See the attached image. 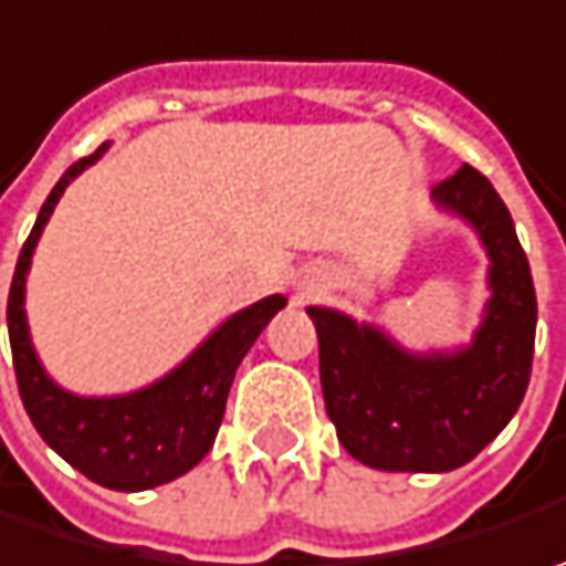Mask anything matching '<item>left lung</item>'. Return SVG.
Wrapping results in <instances>:
<instances>
[{
    "instance_id": "left-lung-1",
    "label": "left lung",
    "mask_w": 566,
    "mask_h": 566,
    "mask_svg": "<svg viewBox=\"0 0 566 566\" xmlns=\"http://www.w3.org/2000/svg\"><path fill=\"white\" fill-rule=\"evenodd\" d=\"M430 199L472 224L491 259V301L472 345L411 355L377 326L307 307L335 433L357 462L380 472L465 465L510 424L532 374L538 304L504 199L469 164L433 186Z\"/></svg>"
}]
</instances>
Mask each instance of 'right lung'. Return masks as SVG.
<instances>
[{"label": "right lung", "instance_id": "add662e5", "mask_svg": "<svg viewBox=\"0 0 566 566\" xmlns=\"http://www.w3.org/2000/svg\"><path fill=\"white\" fill-rule=\"evenodd\" d=\"M107 148L111 145L104 142L94 155L75 160L46 196L34 231L24 240L14 265L9 291V338L21 402L46 447H53L85 479L111 491H148L186 475L209 453L214 433L221 428L240 360L287 301L282 294H272L256 301L253 307L228 316L180 367L129 396L85 399L50 380L31 345V329L24 316V282L34 247L65 186L94 160H101Z\"/></svg>", "mask_w": 566, "mask_h": 566}]
</instances>
